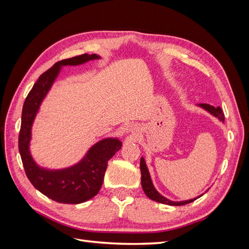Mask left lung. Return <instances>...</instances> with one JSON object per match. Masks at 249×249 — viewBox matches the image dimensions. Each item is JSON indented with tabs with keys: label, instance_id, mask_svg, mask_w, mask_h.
Listing matches in <instances>:
<instances>
[{
	"label": "left lung",
	"instance_id": "8db88e82",
	"mask_svg": "<svg viewBox=\"0 0 249 249\" xmlns=\"http://www.w3.org/2000/svg\"><path fill=\"white\" fill-rule=\"evenodd\" d=\"M197 106L205 109L206 111H208L210 114H212L213 116L217 117L221 122L224 120V114L221 110L220 107H214V106H211V105L208 104H197ZM140 171H141V186H142V189L144 191V193L146 194V196L150 199H153L157 202H160V203H164V205H169V206H184L187 205V203H190L192 201H194L195 199H197L198 197L202 196L203 194L199 195V196L195 197V198H191V199H188V200H182V201H173L170 200L166 197H164L163 195H161L159 192L156 190V188L154 187V184L152 182V178H150L149 175V171L147 169V166L145 164V160L144 158H141L140 160Z\"/></svg>",
	"mask_w": 249,
	"mask_h": 249
}]
</instances>
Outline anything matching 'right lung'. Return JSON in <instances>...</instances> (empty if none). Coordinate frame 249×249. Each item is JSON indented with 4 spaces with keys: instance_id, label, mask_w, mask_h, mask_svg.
I'll list each match as a JSON object with an SVG mask.
<instances>
[{
    "instance_id": "add662e5",
    "label": "right lung",
    "mask_w": 249,
    "mask_h": 249,
    "mask_svg": "<svg viewBox=\"0 0 249 249\" xmlns=\"http://www.w3.org/2000/svg\"><path fill=\"white\" fill-rule=\"evenodd\" d=\"M95 59L101 57L83 54L55 63L37 80L22 107L18 149L26 175L37 190L57 202L77 205L95 196L103 185L108 161L122 148L123 143L117 138L102 139L88 149L81 161L63 169L40 167L30 153L34 119L62 66L81 65Z\"/></svg>"
}]
</instances>
